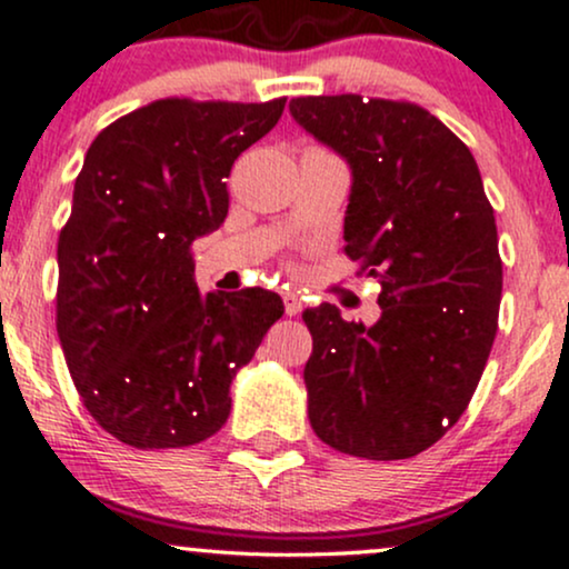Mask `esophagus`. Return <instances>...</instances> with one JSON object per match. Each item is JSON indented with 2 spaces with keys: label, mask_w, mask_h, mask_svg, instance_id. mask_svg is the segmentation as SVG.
<instances>
[{
  "label": "esophagus",
  "mask_w": 569,
  "mask_h": 569,
  "mask_svg": "<svg viewBox=\"0 0 569 569\" xmlns=\"http://www.w3.org/2000/svg\"><path fill=\"white\" fill-rule=\"evenodd\" d=\"M283 305H286V316H299L302 312V299L297 293H283Z\"/></svg>",
  "instance_id": "esophagus-1"
}]
</instances>
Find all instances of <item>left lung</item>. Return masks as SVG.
<instances>
[{
  "instance_id": "left-lung-1",
  "label": "left lung",
  "mask_w": 569,
  "mask_h": 569,
  "mask_svg": "<svg viewBox=\"0 0 569 569\" xmlns=\"http://www.w3.org/2000/svg\"><path fill=\"white\" fill-rule=\"evenodd\" d=\"M291 117L350 166L345 253L380 280L377 323L323 302L307 417L367 460L426 452L460 420L498 335V227L471 149L422 107L361 96L291 98Z\"/></svg>"
}]
</instances>
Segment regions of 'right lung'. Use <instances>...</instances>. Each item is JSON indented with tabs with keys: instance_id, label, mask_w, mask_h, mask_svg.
I'll return each instance as SVG.
<instances>
[{
	"instance_id": "right-lung-1",
	"label": "right lung",
	"mask_w": 569,
	"mask_h": 569,
	"mask_svg": "<svg viewBox=\"0 0 569 569\" xmlns=\"http://www.w3.org/2000/svg\"><path fill=\"white\" fill-rule=\"evenodd\" d=\"M267 103L162 98L103 128L58 238L56 326L93 420L136 449L206 441L283 316L276 291H208L189 246L227 219V176L276 128Z\"/></svg>"
}]
</instances>
